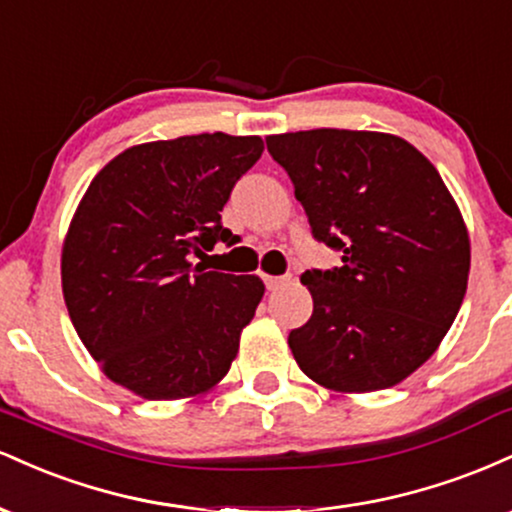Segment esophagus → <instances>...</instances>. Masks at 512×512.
Wrapping results in <instances>:
<instances>
[{
	"label": "esophagus",
	"mask_w": 512,
	"mask_h": 512,
	"mask_svg": "<svg viewBox=\"0 0 512 512\" xmlns=\"http://www.w3.org/2000/svg\"><path fill=\"white\" fill-rule=\"evenodd\" d=\"M262 279H264V286H267L269 291H276V289H281V286H284V284H289V276H269V274H264Z\"/></svg>",
	"instance_id": "34e87169"
}]
</instances>
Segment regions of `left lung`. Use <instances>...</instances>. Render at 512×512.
<instances>
[{"mask_svg":"<svg viewBox=\"0 0 512 512\" xmlns=\"http://www.w3.org/2000/svg\"><path fill=\"white\" fill-rule=\"evenodd\" d=\"M313 236L342 267L308 269L313 315L289 334L317 385L375 392L436 354L460 310L469 233L436 166L402 137L358 129L272 134Z\"/></svg>","mask_w":512,"mask_h":512,"instance_id":"obj_1","label":"left lung"}]
</instances>
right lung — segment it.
Returning a JSON list of instances; mask_svg holds the SVG:
<instances>
[{
	"mask_svg": "<svg viewBox=\"0 0 512 512\" xmlns=\"http://www.w3.org/2000/svg\"><path fill=\"white\" fill-rule=\"evenodd\" d=\"M260 137L192 134L122 151L88 185L62 245V293L88 354L144 399L214 390L264 284L207 272L223 204L262 156Z\"/></svg>",
	"mask_w": 512,
	"mask_h": 512,
	"instance_id": "right-lung-1",
	"label": "right lung"
}]
</instances>
